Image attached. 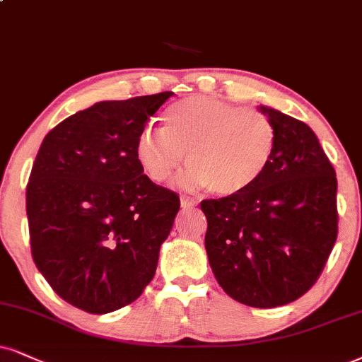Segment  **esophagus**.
<instances>
[{"label": "esophagus", "mask_w": 362, "mask_h": 362, "mask_svg": "<svg viewBox=\"0 0 362 362\" xmlns=\"http://www.w3.org/2000/svg\"><path fill=\"white\" fill-rule=\"evenodd\" d=\"M196 204H198V202H194L193 198H188V196H181L182 209H191V208H194Z\"/></svg>", "instance_id": "esophagus-1"}]
</instances>
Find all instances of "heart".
I'll return each mask as SVG.
<instances>
[{
  "label": "heart",
  "instance_id": "obj_1",
  "mask_svg": "<svg viewBox=\"0 0 362 362\" xmlns=\"http://www.w3.org/2000/svg\"><path fill=\"white\" fill-rule=\"evenodd\" d=\"M279 142L269 115L208 97H188L169 105L160 134L147 131L136 144V158L147 176L164 182L181 164L186 181L231 198L243 194L269 171Z\"/></svg>",
  "mask_w": 362,
  "mask_h": 362
}]
</instances>
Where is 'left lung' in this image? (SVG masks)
Wrapping results in <instances>:
<instances>
[{
	"instance_id": "1",
	"label": "left lung",
	"mask_w": 362,
	"mask_h": 362,
	"mask_svg": "<svg viewBox=\"0 0 362 362\" xmlns=\"http://www.w3.org/2000/svg\"><path fill=\"white\" fill-rule=\"evenodd\" d=\"M279 142L269 171L231 198L204 199L208 260L235 300L272 309L317 282L337 238V177L317 136L272 107Z\"/></svg>"
}]
</instances>
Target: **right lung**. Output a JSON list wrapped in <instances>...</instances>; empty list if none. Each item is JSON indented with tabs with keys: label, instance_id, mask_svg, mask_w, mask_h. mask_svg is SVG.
Returning a JSON list of instances; mask_svg holds the SVG:
<instances>
[{
	"label": "right lung",
	"instance_id": "right-lung-1",
	"mask_svg": "<svg viewBox=\"0 0 362 362\" xmlns=\"http://www.w3.org/2000/svg\"><path fill=\"white\" fill-rule=\"evenodd\" d=\"M173 92L97 102L45 136L26 186L31 257L50 287L88 314L129 305L153 280L180 196L136 158Z\"/></svg>",
	"mask_w": 362,
	"mask_h": 362
}]
</instances>
